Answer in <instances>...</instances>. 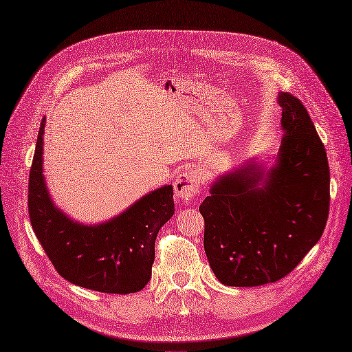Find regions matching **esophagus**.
<instances>
[{"label": "esophagus", "mask_w": 352, "mask_h": 352, "mask_svg": "<svg viewBox=\"0 0 352 352\" xmlns=\"http://www.w3.org/2000/svg\"><path fill=\"white\" fill-rule=\"evenodd\" d=\"M200 188V174L192 168H184L174 181L175 196L187 203L188 200L196 199V194Z\"/></svg>", "instance_id": "1"}]
</instances>
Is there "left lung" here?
<instances>
[{
	"label": "left lung",
	"instance_id": "left-lung-1",
	"mask_svg": "<svg viewBox=\"0 0 352 352\" xmlns=\"http://www.w3.org/2000/svg\"><path fill=\"white\" fill-rule=\"evenodd\" d=\"M281 145L270 168L251 160L210 186L200 204L204 251L216 278L255 287L292 272L320 239L329 214V165L300 100L280 93Z\"/></svg>",
	"mask_w": 352,
	"mask_h": 352
}]
</instances>
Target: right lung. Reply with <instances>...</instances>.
<instances>
[{
  "mask_svg": "<svg viewBox=\"0 0 352 352\" xmlns=\"http://www.w3.org/2000/svg\"><path fill=\"white\" fill-rule=\"evenodd\" d=\"M42 120L29 178V216L38 242L59 274L80 287L129 294L142 290L152 274L155 239L174 214L173 186L140 197L119 216L85 225L52 200L43 175Z\"/></svg>",
  "mask_w": 352,
  "mask_h": 352,
  "instance_id": "add662e5",
  "label": "right lung"
}]
</instances>
